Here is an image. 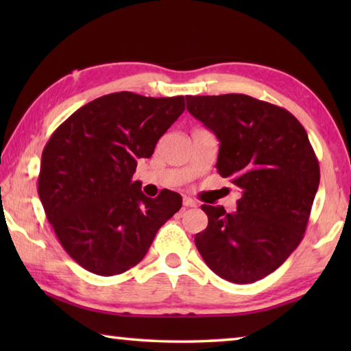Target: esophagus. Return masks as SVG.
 <instances>
[{
  "label": "esophagus",
  "mask_w": 351,
  "mask_h": 351,
  "mask_svg": "<svg viewBox=\"0 0 351 351\" xmlns=\"http://www.w3.org/2000/svg\"><path fill=\"white\" fill-rule=\"evenodd\" d=\"M182 204H184V207H197V203H195L192 198H187V197L182 199Z\"/></svg>",
  "instance_id": "obj_1"
}]
</instances>
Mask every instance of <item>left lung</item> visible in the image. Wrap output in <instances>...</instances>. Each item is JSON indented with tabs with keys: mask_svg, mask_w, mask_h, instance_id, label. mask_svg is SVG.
<instances>
[{
	"mask_svg": "<svg viewBox=\"0 0 351 351\" xmlns=\"http://www.w3.org/2000/svg\"><path fill=\"white\" fill-rule=\"evenodd\" d=\"M186 100L219 141L218 173L241 190L234 213L201 206L209 224L195 245L224 280L257 282L304 239L320 180L317 158L302 123L280 106L246 94Z\"/></svg>",
	"mask_w": 351,
	"mask_h": 351,
	"instance_id": "1",
	"label": "left lung"
}]
</instances>
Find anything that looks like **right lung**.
Wrapping results in <instances>:
<instances>
[{"mask_svg":"<svg viewBox=\"0 0 351 351\" xmlns=\"http://www.w3.org/2000/svg\"><path fill=\"white\" fill-rule=\"evenodd\" d=\"M182 96L106 94L73 112L41 154L38 197L69 257L97 276H116L145 257L159 228L181 209L180 193L156 198L132 181L182 114Z\"/></svg>","mask_w":351,"mask_h":351,"instance_id":"obj_1","label":"right lung"}]
</instances>
